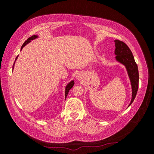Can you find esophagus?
I'll list each match as a JSON object with an SVG mask.
<instances>
[{
  "label": "esophagus",
  "instance_id": "34e87169",
  "mask_svg": "<svg viewBox=\"0 0 154 154\" xmlns=\"http://www.w3.org/2000/svg\"><path fill=\"white\" fill-rule=\"evenodd\" d=\"M75 79H76L78 81H81V80L83 79V75H82L81 73H78L76 75V77H75Z\"/></svg>",
  "mask_w": 154,
  "mask_h": 154
}]
</instances>
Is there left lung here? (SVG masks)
Returning a JSON list of instances; mask_svg holds the SVG:
<instances>
[{
    "label": "left lung",
    "mask_w": 154,
    "mask_h": 154,
    "mask_svg": "<svg viewBox=\"0 0 154 154\" xmlns=\"http://www.w3.org/2000/svg\"><path fill=\"white\" fill-rule=\"evenodd\" d=\"M115 41V54L116 57L117 61L124 64L127 69L128 75H129L130 82H131L132 96V100L130 102V105L133 102V101L137 95V92L139 87V71L138 67L134 57L128 46L121 41L116 40ZM129 105V106H130Z\"/></svg>",
    "instance_id": "obj_1"
}]
</instances>
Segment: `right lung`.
<instances>
[{
	"label": "right lung",
	"mask_w": 154,
	"mask_h": 154,
	"mask_svg": "<svg viewBox=\"0 0 154 154\" xmlns=\"http://www.w3.org/2000/svg\"><path fill=\"white\" fill-rule=\"evenodd\" d=\"M38 36L37 35H32V36H31L30 38H29L28 39L26 40V41L24 42V43H23V45H22V48H21V50H22V48L24 47L25 45H26V44H28L29 42H31V40H33V39H35V38H37ZM18 57V56H17ZM17 57H16V59H15V61H16V60L17 59ZM14 64H13V66H12V69H14ZM73 85H74V81H71L70 83H69L68 85H66V89H65V97H66V96H67V94H68V93H69V90H70L71 88H72V87L73 86Z\"/></svg>",
	"instance_id": "obj_1"
}]
</instances>
